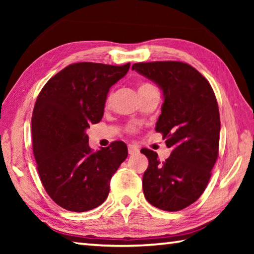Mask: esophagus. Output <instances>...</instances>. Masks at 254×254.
<instances>
[{
    "label": "esophagus",
    "instance_id": "obj_1",
    "mask_svg": "<svg viewBox=\"0 0 254 254\" xmlns=\"http://www.w3.org/2000/svg\"><path fill=\"white\" fill-rule=\"evenodd\" d=\"M127 150H128V154H130V156H133V154H136L137 152H139V149H137L135 145H132V144L127 145Z\"/></svg>",
    "mask_w": 254,
    "mask_h": 254
}]
</instances>
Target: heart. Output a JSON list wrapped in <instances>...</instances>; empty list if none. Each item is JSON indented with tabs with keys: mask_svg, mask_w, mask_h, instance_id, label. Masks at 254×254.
Returning a JSON list of instances; mask_svg holds the SVG:
<instances>
[{
	"mask_svg": "<svg viewBox=\"0 0 254 254\" xmlns=\"http://www.w3.org/2000/svg\"><path fill=\"white\" fill-rule=\"evenodd\" d=\"M152 89H156V87H154V86L150 83H141L139 85V87H137V91H139L140 95H143V94L152 91ZM130 131L131 132L135 131V127H130Z\"/></svg>",
	"mask_w": 254,
	"mask_h": 254,
	"instance_id": "heart-1",
	"label": "heart"
}]
</instances>
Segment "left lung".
Segmentation results:
<instances>
[{"label": "left lung", "instance_id": "obj_1", "mask_svg": "<svg viewBox=\"0 0 254 254\" xmlns=\"http://www.w3.org/2000/svg\"><path fill=\"white\" fill-rule=\"evenodd\" d=\"M162 89L163 104L156 124L170 157L160 162L157 152L143 148L149 166L143 194L154 207L177 212L199 198L218 157L221 120L208 80L182 62L137 63L132 66Z\"/></svg>", "mask_w": 254, "mask_h": 254}]
</instances>
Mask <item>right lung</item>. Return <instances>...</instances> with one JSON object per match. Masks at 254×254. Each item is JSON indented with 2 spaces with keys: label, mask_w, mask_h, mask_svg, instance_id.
<instances>
[{
  "label": "right lung",
  "mask_w": 254,
  "mask_h": 254,
  "mask_svg": "<svg viewBox=\"0 0 254 254\" xmlns=\"http://www.w3.org/2000/svg\"><path fill=\"white\" fill-rule=\"evenodd\" d=\"M122 66L76 63L47 81L32 113V149L47 194L70 212L100 206L112 176L127 157V144L114 141L93 151L86 128L98 123L111 86L126 74Z\"/></svg>",
  "instance_id": "right-lung-1"
}]
</instances>
